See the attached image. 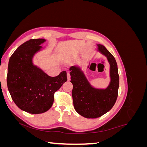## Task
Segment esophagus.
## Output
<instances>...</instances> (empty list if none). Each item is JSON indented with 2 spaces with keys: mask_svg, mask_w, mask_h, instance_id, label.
I'll list each match as a JSON object with an SVG mask.
<instances>
[{
  "mask_svg": "<svg viewBox=\"0 0 147 147\" xmlns=\"http://www.w3.org/2000/svg\"><path fill=\"white\" fill-rule=\"evenodd\" d=\"M67 77L68 80H70V75L69 72H67Z\"/></svg>",
  "mask_w": 147,
  "mask_h": 147,
  "instance_id": "obj_1",
  "label": "esophagus"
}]
</instances>
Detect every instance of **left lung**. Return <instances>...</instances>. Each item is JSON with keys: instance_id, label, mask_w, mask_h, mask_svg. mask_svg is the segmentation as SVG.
<instances>
[{"instance_id": "1", "label": "left lung", "mask_w": 147, "mask_h": 147, "mask_svg": "<svg viewBox=\"0 0 147 147\" xmlns=\"http://www.w3.org/2000/svg\"><path fill=\"white\" fill-rule=\"evenodd\" d=\"M97 46L96 50L107 57L110 64V80L107 87L92 86L80 67L74 65L69 69L74 107L78 114L86 118H96L108 112L118 97L119 75L116 60L104 45Z\"/></svg>"}]
</instances>
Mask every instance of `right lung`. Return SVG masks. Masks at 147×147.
Instances as JSON below:
<instances>
[{
	"label": "right lung",
	"instance_id": "obj_1",
	"mask_svg": "<svg viewBox=\"0 0 147 147\" xmlns=\"http://www.w3.org/2000/svg\"><path fill=\"white\" fill-rule=\"evenodd\" d=\"M44 38L30 39L13 53L8 62L7 86L13 100L26 112L39 114L50 109L55 92L67 80L65 71L50 77L35 65V55L43 50Z\"/></svg>",
	"mask_w": 147,
	"mask_h": 147
}]
</instances>
